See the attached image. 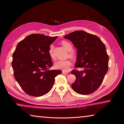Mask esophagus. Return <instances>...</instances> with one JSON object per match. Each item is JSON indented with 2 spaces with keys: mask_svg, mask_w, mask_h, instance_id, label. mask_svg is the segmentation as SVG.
Returning a JSON list of instances; mask_svg holds the SVG:
<instances>
[{
  "mask_svg": "<svg viewBox=\"0 0 124 124\" xmlns=\"http://www.w3.org/2000/svg\"><path fill=\"white\" fill-rule=\"evenodd\" d=\"M62 73L63 74H68V73L65 72V71H62Z\"/></svg>",
  "mask_w": 124,
  "mask_h": 124,
  "instance_id": "1",
  "label": "esophagus"
}]
</instances>
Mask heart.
<instances>
[{"label": "heart", "instance_id": "obj_1", "mask_svg": "<svg viewBox=\"0 0 124 124\" xmlns=\"http://www.w3.org/2000/svg\"><path fill=\"white\" fill-rule=\"evenodd\" d=\"M61 44L67 51H70L69 56H70V57L74 58L75 57L74 53L71 51L73 50V46L70 42L66 40H63L61 41ZM54 45H51L50 46L49 51H48V54H49L50 57L52 58V59H53V58H54ZM72 61H71L70 60H67L64 61H58L55 62L54 66V68L57 69V70H61L67 72V71H68L69 70H70V67L72 66Z\"/></svg>", "mask_w": 124, "mask_h": 124}]
</instances>
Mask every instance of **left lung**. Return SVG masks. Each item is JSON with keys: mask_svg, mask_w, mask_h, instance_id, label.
<instances>
[{"mask_svg": "<svg viewBox=\"0 0 124 124\" xmlns=\"http://www.w3.org/2000/svg\"><path fill=\"white\" fill-rule=\"evenodd\" d=\"M77 49L75 68L71 73L76 77L72 85L74 91L89 95L97 90L108 70L109 56L105 45L99 38L83 31H76L65 35Z\"/></svg>", "mask_w": 124, "mask_h": 124, "instance_id": "left-lung-1", "label": "left lung"}]
</instances>
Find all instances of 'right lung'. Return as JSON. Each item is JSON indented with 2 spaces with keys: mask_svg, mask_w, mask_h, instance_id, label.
Returning a JSON list of instances; mask_svg holds the SVG:
<instances>
[{
  "mask_svg": "<svg viewBox=\"0 0 124 124\" xmlns=\"http://www.w3.org/2000/svg\"><path fill=\"white\" fill-rule=\"evenodd\" d=\"M57 37L29 35L20 41L12 54L14 75L28 95L40 97L49 92L60 70H49L53 65L48 51Z\"/></svg>",
  "mask_w": 124,
  "mask_h": 124,
  "instance_id": "right-lung-1",
  "label": "right lung"
}]
</instances>
